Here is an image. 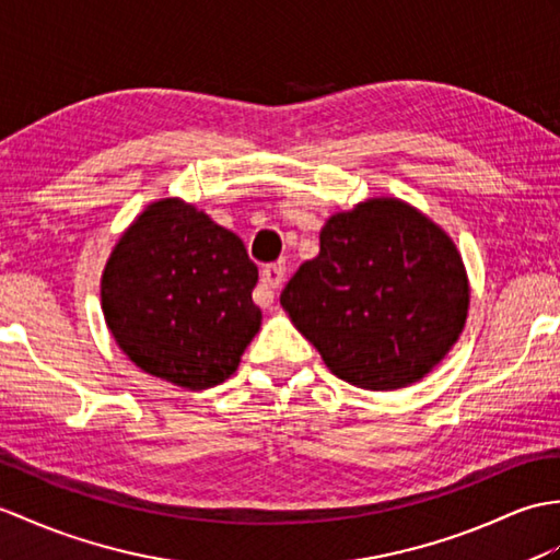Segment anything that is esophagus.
<instances>
[{
    "instance_id": "34e87169",
    "label": "esophagus",
    "mask_w": 560,
    "mask_h": 560,
    "mask_svg": "<svg viewBox=\"0 0 560 560\" xmlns=\"http://www.w3.org/2000/svg\"><path fill=\"white\" fill-rule=\"evenodd\" d=\"M283 275H285V269L281 265L262 267V271H259V285L255 291V303L257 305L269 307L271 303H275V293H277L279 285L283 283Z\"/></svg>"
}]
</instances>
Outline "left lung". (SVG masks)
Wrapping results in <instances>:
<instances>
[{
	"label": "left lung",
	"instance_id": "1",
	"mask_svg": "<svg viewBox=\"0 0 560 560\" xmlns=\"http://www.w3.org/2000/svg\"><path fill=\"white\" fill-rule=\"evenodd\" d=\"M281 305L339 380L394 392L458 341L470 285L444 229L408 202L372 198L329 217Z\"/></svg>",
	"mask_w": 560,
	"mask_h": 560
}]
</instances>
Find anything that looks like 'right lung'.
Here are the masks:
<instances>
[{
  "mask_svg": "<svg viewBox=\"0 0 560 560\" xmlns=\"http://www.w3.org/2000/svg\"><path fill=\"white\" fill-rule=\"evenodd\" d=\"M257 267L243 241L178 198L152 202L107 259L102 312L124 353L202 392L236 372L259 331Z\"/></svg>",
  "mask_w": 560,
  "mask_h": 560,
  "instance_id": "right-lung-1",
  "label": "right lung"
}]
</instances>
